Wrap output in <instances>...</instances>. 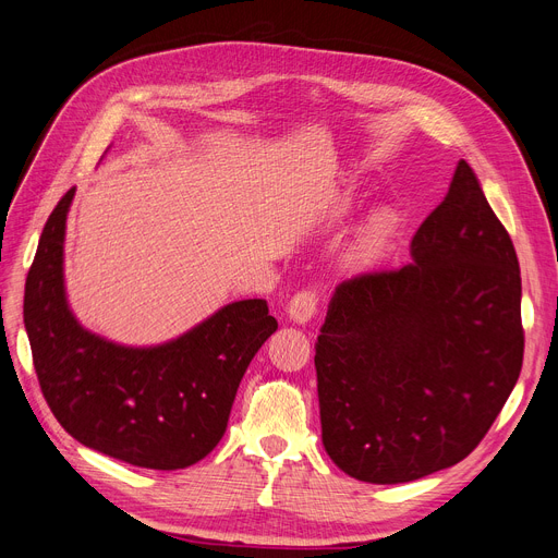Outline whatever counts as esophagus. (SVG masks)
<instances>
[{"label": "esophagus", "mask_w": 558, "mask_h": 558, "mask_svg": "<svg viewBox=\"0 0 558 558\" xmlns=\"http://www.w3.org/2000/svg\"><path fill=\"white\" fill-rule=\"evenodd\" d=\"M315 304H317L315 290H300V293L293 300H290V304H288L290 323L306 325L311 317L315 315Z\"/></svg>", "instance_id": "1"}]
</instances>
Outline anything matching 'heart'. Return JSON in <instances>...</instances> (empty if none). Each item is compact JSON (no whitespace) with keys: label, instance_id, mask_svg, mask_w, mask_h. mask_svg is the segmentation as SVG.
Returning a JSON list of instances; mask_svg holds the SVG:
<instances>
[{"label":"heart","instance_id":"b5f03b06","mask_svg":"<svg viewBox=\"0 0 558 558\" xmlns=\"http://www.w3.org/2000/svg\"><path fill=\"white\" fill-rule=\"evenodd\" d=\"M340 206H348V199H340ZM395 229V216L390 214L388 208L377 210V214L369 216L365 220V225L359 229V233L354 235V241L350 243L348 252H344V263L352 265V268H365V265L375 263Z\"/></svg>","mask_w":558,"mask_h":558}]
</instances>
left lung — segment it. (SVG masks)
<instances>
[{
    "mask_svg": "<svg viewBox=\"0 0 558 558\" xmlns=\"http://www.w3.org/2000/svg\"><path fill=\"white\" fill-rule=\"evenodd\" d=\"M520 300L511 238L461 158L411 263L342 281L329 302L315 373L331 461L367 484L463 461L520 377Z\"/></svg>",
    "mask_w": 558,
    "mask_h": 558,
    "instance_id": "8db88e82",
    "label": "left lung"
}]
</instances>
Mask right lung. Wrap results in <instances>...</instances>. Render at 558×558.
Returning <instances> with one entry per match:
<instances>
[{"instance_id":"right-lung-1","label":"right lung","mask_w":558,"mask_h":558,"mask_svg":"<svg viewBox=\"0 0 558 558\" xmlns=\"http://www.w3.org/2000/svg\"><path fill=\"white\" fill-rule=\"evenodd\" d=\"M72 199L74 189L51 210L24 286V327L40 390L82 445L136 468H189L225 436L238 386L277 320L265 300H241L149 348L93 333L65 293Z\"/></svg>"}]
</instances>
